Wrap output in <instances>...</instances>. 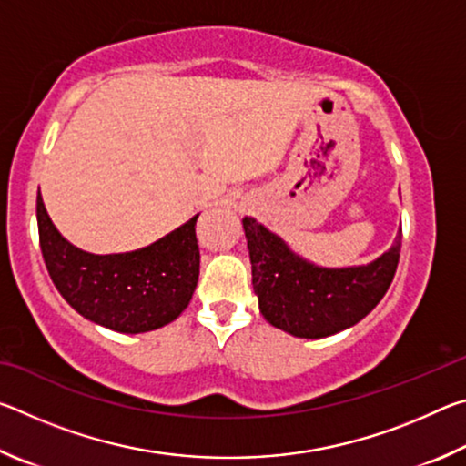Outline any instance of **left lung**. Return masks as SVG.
Masks as SVG:
<instances>
[{"instance_id":"obj_1","label":"left lung","mask_w":466,"mask_h":466,"mask_svg":"<svg viewBox=\"0 0 466 466\" xmlns=\"http://www.w3.org/2000/svg\"><path fill=\"white\" fill-rule=\"evenodd\" d=\"M252 288L269 325L302 339L345 330L376 309L399 265L400 232L376 261L329 269L296 255L278 234L255 218H244Z\"/></svg>"}]
</instances>
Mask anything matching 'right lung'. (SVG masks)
Here are the masks:
<instances>
[{
    "instance_id": "1",
    "label": "right lung",
    "mask_w": 466,
    "mask_h": 466,
    "mask_svg": "<svg viewBox=\"0 0 466 466\" xmlns=\"http://www.w3.org/2000/svg\"><path fill=\"white\" fill-rule=\"evenodd\" d=\"M197 218L149 247L94 255L63 238L36 197L38 238L55 288L84 319L129 335L168 325L191 302L199 279Z\"/></svg>"
}]
</instances>
